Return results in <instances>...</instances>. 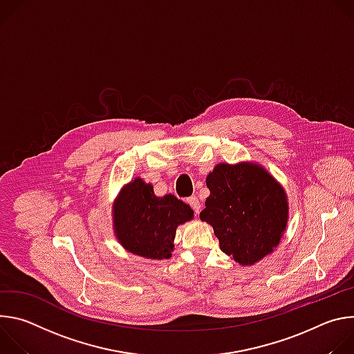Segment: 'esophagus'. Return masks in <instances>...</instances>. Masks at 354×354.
<instances>
[{"mask_svg":"<svg viewBox=\"0 0 354 354\" xmlns=\"http://www.w3.org/2000/svg\"><path fill=\"white\" fill-rule=\"evenodd\" d=\"M186 201H187V205L193 209L194 214H196V216H198V212H200V207H201V205H200V200H198L196 196H192V197H189Z\"/></svg>","mask_w":354,"mask_h":354,"instance_id":"esophagus-1","label":"esophagus"}]
</instances>
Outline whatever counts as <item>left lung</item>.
<instances>
[{"label":"left lung","mask_w":354,"mask_h":354,"mask_svg":"<svg viewBox=\"0 0 354 354\" xmlns=\"http://www.w3.org/2000/svg\"><path fill=\"white\" fill-rule=\"evenodd\" d=\"M210 196L200 218L213 225L220 248L254 265L279 245L288 207L283 187L254 164H218L206 179Z\"/></svg>","instance_id":"8db88e82"}]
</instances>
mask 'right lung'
<instances>
[{"instance_id":"right-lung-1","label":"right lung","mask_w":354,"mask_h":354,"mask_svg":"<svg viewBox=\"0 0 354 354\" xmlns=\"http://www.w3.org/2000/svg\"><path fill=\"white\" fill-rule=\"evenodd\" d=\"M119 242L147 259H168L176 227L193 218V210L172 194L157 197L153 186L134 179L120 193L115 210Z\"/></svg>"}]
</instances>
